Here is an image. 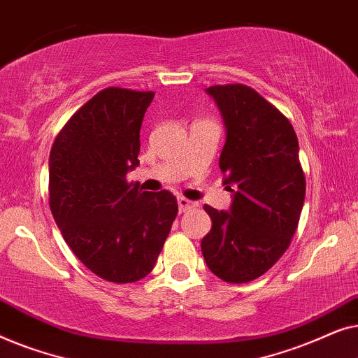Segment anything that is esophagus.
I'll use <instances>...</instances> for the list:
<instances>
[{
  "label": "esophagus",
  "mask_w": 358,
  "mask_h": 358,
  "mask_svg": "<svg viewBox=\"0 0 358 358\" xmlns=\"http://www.w3.org/2000/svg\"><path fill=\"white\" fill-rule=\"evenodd\" d=\"M178 207H179V213H184L187 212V210L197 207V203L192 202V200L185 199V197H179L178 199Z\"/></svg>",
  "instance_id": "obj_1"
}]
</instances>
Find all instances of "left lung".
I'll return each mask as SVG.
<instances>
[{"label":"left lung","instance_id":"1","mask_svg":"<svg viewBox=\"0 0 358 358\" xmlns=\"http://www.w3.org/2000/svg\"><path fill=\"white\" fill-rule=\"evenodd\" d=\"M207 92L227 127L220 169L233 203L229 212L203 207L212 229L202 239V254L218 278L246 283L266 273L290 246L306 179L295 130L275 106L239 83L210 86Z\"/></svg>","mask_w":358,"mask_h":358}]
</instances>
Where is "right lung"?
I'll return each mask as SVG.
<instances>
[{
	"mask_svg": "<svg viewBox=\"0 0 358 358\" xmlns=\"http://www.w3.org/2000/svg\"><path fill=\"white\" fill-rule=\"evenodd\" d=\"M153 91L106 87L58 131L48 161V203L75 256L97 277L131 283L153 271L178 215L169 190L141 192L140 129Z\"/></svg>",
	"mask_w": 358,
	"mask_h": 358,
	"instance_id": "obj_1",
	"label": "right lung"
}]
</instances>
